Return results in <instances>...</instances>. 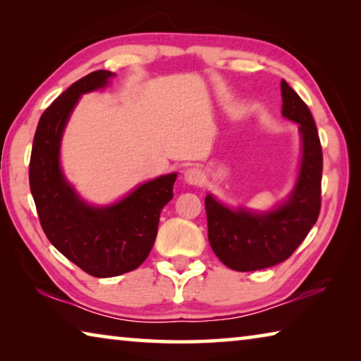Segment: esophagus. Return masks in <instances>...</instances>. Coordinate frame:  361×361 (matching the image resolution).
Listing matches in <instances>:
<instances>
[{
    "label": "esophagus",
    "instance_id": "esophagus-1",
    "mask_svg": "<svg viewBox=\"0 0 361 361\" xmlns=\"http://www.w3.org/2000/svg\"><path fill=\"white\" fill-rule=\"evenodd\" d=\"M185 180L188 185L202 186L205 183V175L199 167H189L185 170Z\"/></svg>",
    "mask_w": 361,
    "mask_h": 361
}]
</instances>
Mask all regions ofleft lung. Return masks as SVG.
I'll use <instances>...</instances> for the list:
<instances>
[{
    "label": "left lung",
    "instance_id": "obj_1",
    "mask_svg": "<svg viewBox=\"0 0 361 361\" xmlns=\"http://www.w3.org/2000/svg\"><path fill=\"white\" fill-rule=\"evenodd\" d=\"M282 114L299 124L302 135V162L298 185L290 200L266 215L247 210L232 212L205 197L209 240L224 266L239 272L258 271L288 259L317 223L322 207L323 154L312 113L285 79Z\"/></svg>",
    "mask_w": 361,
    "mask_h": 361
}]
</instances>
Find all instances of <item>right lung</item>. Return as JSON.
<instances>
[{
  "label": "right lung",
  "instance_id": "1",
  "mask_svg": "<svg viewBox=\"0 0 361 361\" xmlns=\"http://www.w3.org/2000/svg\"><path fill=\"white\" fill-rule=\"evenodd\" d=\"M113 73L97 70L73 82L46 108L36 127L30 157V189L49 242L94 277H114L148 258L159 216L173 197L176 175L145 183L121 202L105 209L82 204L59 166L63 127L79 95L106 85Z\"/></svg>",
  "mask_w": 361,
  "mask_h": 361
}]
</instances>
